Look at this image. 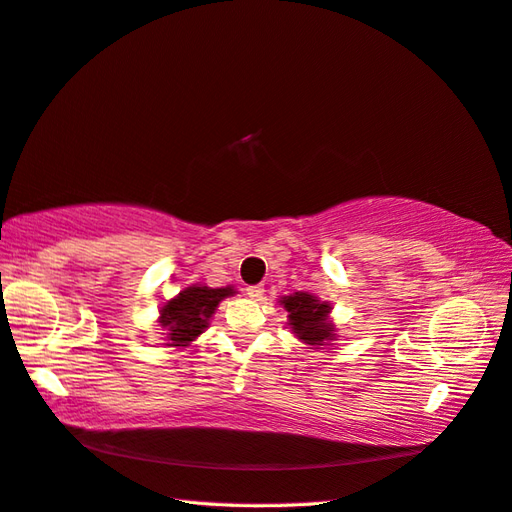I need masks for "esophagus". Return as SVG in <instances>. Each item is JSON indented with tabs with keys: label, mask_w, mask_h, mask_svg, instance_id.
Segmentation results:
<instances>
[{
	"label": "esophagus",
	"mask_w": 512,
	"mask_h": 512,
	"mask_svg": "<svg viewBox=\"0 0 512 512\" xmlns=\"http://www.w3.org/2000/svg\"><path fill=\"white\" fill-rule=\"evenodd\" d=\"M245 291H247V295H249V298H252V300H263L265 289L260 287V285H252V287H247Z\"/></svg>",
	"instance_id": "esophagus-1"
}]
</instances>
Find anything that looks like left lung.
Returning <instances> with one entry per match:
<instances>
[{"instance_id": "8db88e82", "label": "left lung", "mask_w": 512, "mask_h": 512, "mask_svg": "<svg viewBox=\"0 0 512 512\" xmlns=\"http://www.w3.org/2000/svg\"><path fill=\"white\" fill-rule=\"evenodd\" d=\"M280 304H285L289 311V326L291 331L304 339L311 346H324L326 339L333 337V326L328 324V311L331 306L320 302L311 293H293L282 298Z\"/></svg>"}]
</instances>
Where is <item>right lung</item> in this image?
<instances>
[{
    "label": "right lung",
    "mask_w": 512,
    "mask_h": 512,
    "mask_svg": "<svg viewBox=\"0 0 512 512\" xmlns=\"http://www.w3.org/2000/svg\"><path fill=\"white\" fill-rule=\"evenodd\" d=\"M234 289H210V287H188L181 291L175 300H170L162 306V328L168 331V346H186L192 339L208 328V320L214 309L227 295H232Z\"/></svg>",
    "instance_id": "right-lung-1"
}]
</instances>
